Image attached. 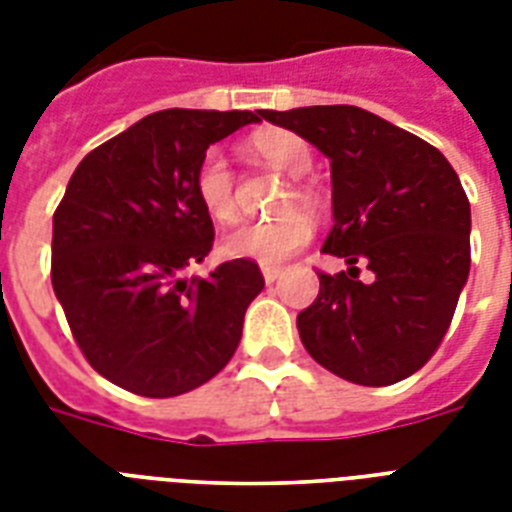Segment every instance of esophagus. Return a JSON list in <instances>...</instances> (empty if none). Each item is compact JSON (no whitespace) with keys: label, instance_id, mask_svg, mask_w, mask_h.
<instances>
[{"label":"esophagus","instance_id":"esophagus-1","mask_svg":"<svg viewBox=\"0 0 512 512\" xmlns=\"http://www.w3.org/2000/svg\"><path fill=\"white\" fill-rule=\"evenodd\" d=\"M281 273H284V268H279V265H263L265 284H273V281L279 279Z\"/></svg>","mask_w":512,"mask_h":512}]
</instances>
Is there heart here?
<instances>
[{
  "label": "heart",
  "mask_w": 512,
  "mask_h": 512,
  "mask_svg": "<svg viewBox=\"0 0 512 512\" xmlns=\"http://www.w3.org/2000/svg\"><path fill=\"white\" fill-rule=\"evenodd\" d=\"M252 148L263 162L292 177L305 175L313 167L308 143L289 130L260 132L252 140ZM193 191H196V199L212 220L223 225L239 220L236 177H233L231 164L220 148H209L207 154L201 156L196 175H193ZM292 204L313 207L316 193L305 183H297L295 193H289L281 207H292ZM311 233V220L303 209H287V212H281L271 220H263V223L241 225L239 231H233L225 239V252L236 257H252L263 265H276L289 260L297 249H303L311 241Z\"/></svg>",
  "instance_id": "obj_1"
}]
</instances>
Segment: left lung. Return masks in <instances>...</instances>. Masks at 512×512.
<instances>
[{
    "instance_id": "1",
    "label": "left lung",
    "mask_w": 512,
    "mask_h": 512,
    "mask_svg": "<svg viewBox=\"0 0 512 512\" xmlns=\"http://www.w3.org/2000/svg\"><path fill=\"white\" fill-rule=\"evenodd\" d=\"M332 164L335 225L324 249L348 271L319 273L297 316L313 361L382 388L428 364L470 273V201L446 156L356 106L263 111ZM366 267L369 280L360 279Z\"/></svg>"
}]
</instances>
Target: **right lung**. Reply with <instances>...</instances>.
Listing matches in <instances>:
<instances>
[{
    "instance_id": "1",
    "label": "right lung",
    "mask_w": 512,
    "mask_h": 512,
    "mask_svg": "<svg viewBox=\"0 0 512 512\" xmlns=\"http://www.w3.org/2000/svg\"><path fill=\"white\" fill-rule=\"evenodd\" d=\"M260 119L156 111L90 151L68 180L52 215V289L84 358L119 388L180 396L239 348L265 279L247 257L185 279L215 241L193 175L212 143Z\"/></svg>"
}]
</instances>
